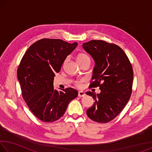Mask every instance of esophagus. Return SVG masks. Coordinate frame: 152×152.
I'll use <instances>...</instances> for the list:
<instances>
[{
	"mask_svg": "<svg viewBox=\"0 0 152 152\" xmlns=\"http://www.w3.org/2000/svg\"><path fill=\"white\" fill-rule=\"evenodd\" d=\"M86 95V94L84 93V92L83 91H79L78 92V96L79 97H83Z\"/></svg>",
	"mask_w": 152,
	"mask_h": 152,
	"instance_id": "esophagus-1",
	"label": "esophagus"
}]
</instances>
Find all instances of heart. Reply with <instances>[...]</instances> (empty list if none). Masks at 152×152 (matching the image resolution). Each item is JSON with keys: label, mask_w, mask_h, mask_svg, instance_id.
I'll list each match as a JSON object with an SVG mask.
<instances>
[{"label": "heart", "mask_w": 152, "mask_h": 152, "mask_svg": "<svg viewBox=\"0 0 152 152\" xmlns=\"http://www.w3.org/2000/svg\"><path fill=\"white\" fill-rule=\"evenodd\" d=\"M76 60L77 61H78L79 64H82L84 61H85L86 60H90V57L88 55H87L85 53H79L78 55H77L76 57ZM67 59H66L65 61H64V64L66 62ZM82 80H78L76 82V86L78 88H81L82 87Z\"/></svg>", "instance_id": "obj_1"}]
</instances>
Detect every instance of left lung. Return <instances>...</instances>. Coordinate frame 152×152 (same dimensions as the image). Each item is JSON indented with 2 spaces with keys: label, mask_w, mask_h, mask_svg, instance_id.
<instances>
[{
  "label": "left lung",
  "mask_w": 152,
  "mask_h": 152,
  "mask_svg": "<svg viewBox=\"0 0 152 152\" xmlns=\"http://www.w3.org/2000/svg\"><path fill=\"white\" fill-rule=\"evenodd\" d=\"M95 61L90 88L99 87L101 92H86L94 100L86 110L90 119L105 123L114 119L124 109L132 92L133 71L121 48L102 40H91L82 44Z\"/></svg>",
  "instance_id": "1"
}]
</instances>
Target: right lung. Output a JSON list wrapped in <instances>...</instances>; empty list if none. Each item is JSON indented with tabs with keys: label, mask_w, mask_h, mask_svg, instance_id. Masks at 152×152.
<instances>
[{
	"label": "right lung",
	"mask_w": 152,
	"mask_h": 152,
	"mask_svg": "<svg viewBox=\"0 0 152 152\" xmlns=\"http://www.w3.org/2000/svg\"><path fill=\"white\" fill-rule=\"evenodd\" d=\"M78 43L61 39H42L28 48L17 69L22 96L35 116L51 123L62 117L76 90L68 88L58 91L53 88L55 74L61 70L67 56Z\"/></svg>",
	"instance_id": "obj_1"
}]
</instances>
